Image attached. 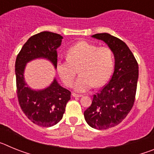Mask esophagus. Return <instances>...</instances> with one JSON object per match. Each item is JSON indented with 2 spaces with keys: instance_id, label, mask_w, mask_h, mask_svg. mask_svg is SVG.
<instances>
[{
  "instance_id": "esophagus-1",
  "label": "esophagus",
  "mask_w": 154,
  "mask_h": 154,
  "mask_svg": "<svg viewBox=\"0 0 154 154\" xmlns=\"http://www.w3.org/2000/svg\"><path fill=\"white\" fill-rule=\"evenodd\" d=\"M72 95L73 97H82V96H83L82 95H80V94H76V93H75V92H73Z\"/></svg>"
}]
</instances>
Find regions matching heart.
<instances>
[{
  "instance_id": "1",
  "label": "heart",
  "mask_w": 154,
  "mask_h": 154,
  "mask_svg": "<svg viewBox=\"0 0 154 154\" xmlns=\"http://www.w3.org/2000/svg\"><path fill=\"white\" fill-rule=\"evenodd\" d=\"M113 65V54L109 48L80 42L69 48L67 60L58 61L56 68L58 75L67 86L72 85L79 69L81 75L74 87L76 91L83 92L94 85H104L111 75Z\"/></svg>"
}]
</instances>
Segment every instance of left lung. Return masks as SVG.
I'll use <instances>...</instances> for the list:
<instances>
[{
  "label": "left lung",
  "instance_id": "obj_1",
  "mask_svg": "<svg viewBox=\"0 0 154 154\" xmlns=\"http://www.w3.org/2000/svg\"><path fill=\"white\" fill-rule=\"evenodd\" d=\"M92 38L107 44L115 58L114 72L101 91L94 95L90 106L84 112L86 123L96 130H106L120 123L135 101L138 63L125 42L108 33Z\"/></svg>",
  "mask_w": 154,
  "mask_h": 154
}]
</instances>
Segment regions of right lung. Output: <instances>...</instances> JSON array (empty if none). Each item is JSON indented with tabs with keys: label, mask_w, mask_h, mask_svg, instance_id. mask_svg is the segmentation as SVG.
<instances>
[{
	"label": "right lung",
	"mask_w": 154,
	"mask_h": 154,
	"mask_svg": "<svg viewBox=\"0 0 154 154\" xmlns=\"http://www.w3.org/2000/svg\"><path fill=\"white\" fill-rule=\"evenodd\" d=\"M63 37L50 31H42L31 36L23 45L15 62L17 95L21 110L38 126L50 127L62 119L65 106L71 99V92L54 79L44 89L34 90L24 81V72L28 62L36 58H46L56 69L57 48Z\"/></svg>",
	"instance_id": "1"
}]
</instances>
